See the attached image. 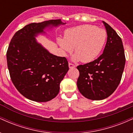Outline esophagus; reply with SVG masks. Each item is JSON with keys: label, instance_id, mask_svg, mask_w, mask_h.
Instances as JSON below:
<instances>
[{"label": "esophagus", "instance_id": "obj_1", "mask_svg": "<svg viewBox=\"0 0 133 133\" xmlns=\"http://www.w3.org/2000/svg\"><path fill=\"white\" fill-rule=\"evenodd\" d=\"M76 67V65H74V64H72V63H71V62H69V68L70 69H71V68H74Z\"/></svg>", "mask_w": 133, "mask_h": 133}]
</instances>
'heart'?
Wrapping results in <instances>:
<instances>
[{
	"label": "heart",
	"mask_w": 133,
	"mask_h": 133,
	"mask_svg": "<svg viewBox=\"0 0 133 133\" xmlns=\"http://www.w3.org/2000/svg\"><path fill=\"white\" fill-rule=\"evenodd\" d=\"M106 37L104 29L86 24L69 29L65 32L64 39L59 38L57 42L64 52H71L74 47L73 60L88 63L100 54Z\"/></svg>",
	"instance_id": "1"
}]
</instances>
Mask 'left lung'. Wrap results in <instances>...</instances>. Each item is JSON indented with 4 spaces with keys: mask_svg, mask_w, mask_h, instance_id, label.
<instances>
[{
    "mask_svg": "<svg viewBox=\"0 0 133 133\" xmlns=\"http://www.w3.org/2000/svg\"><path fill=\"white\" fill-rule=\"evenodd\" d=\"M103 23L108 36L103 54L96 60L77 67L79 92L91 100L104 99L114 92L121 80L126 62L121 39L109 24Z\"/></svg>",
    "mask_w": 133,
    "mask_h": 133,
    "instance_id": "left-lung-1",
    "label": "left lung"
}]
</instances>
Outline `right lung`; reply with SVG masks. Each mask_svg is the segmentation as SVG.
Returning <instances> with one entry per match:
<instances>
[{"label":"right lung","mask_w":133,"mask_h":133,"mask_svg":"<svg viewBox=\"0 0 133 133\" xmlns=\"http://www.w3.org/2000/svg\"><path fill=\"white\" fill-rule=\"evenodd\" d=\"M65 24L61 19L31 23L16 32L10 41L6 54L10 78L17 91L29 99L47 102L59 92L69 70L68 61L51 54L36 37L45 33L47 27Z\"/></svg>","instance_id":"obj_1"}]
</instances>
